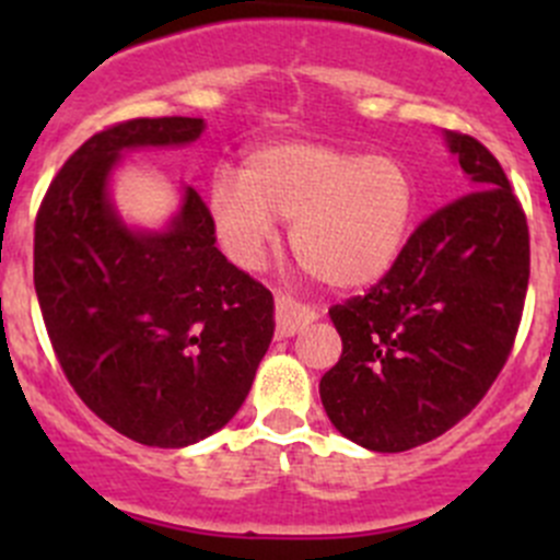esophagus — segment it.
Instances as JSON below:
<instances>
[{"mask_svg": "<svg viewBox=\"0 0 560 560\" xmlns=\"http://www.w3.org/2000/svg\"><path fill=\"white\" fill-rule=\"evenodd\" d=\"M314 322V312H308L301 303H292L290 298H276V336L290 338L301 332Z\"/></svg>", "mask_w": 560, "mask_h": 560, "instance_id": "1", "label": "esophagus"}]
</instances>
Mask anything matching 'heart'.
Here are the masks:
<instances>
[{
  "label": "heart",
  "mask_w": 560,
  "mask_h": 560,
  "mask_svg": "<svg viewBox=\"0 0 560 560\" xmlns=\"http://www.w3.org/2000/svg\"><path fill=\"white\" fill-rule=\"evenodd\" d=\"M208 213L224 252L257 265L273 217L290 219L298 262L330 290L376 284L404 252L415 180L389 154H363L325 140H270L246 151L241 175L219 171Z\"/></svg>",
  "instance_id": "heart-1"
}]
</instances>
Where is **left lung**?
<instances>
[{"label":"left lung","instance_id":"left-lung-1","mask_svg":"<svg viewBox=\"0 0 560 560\" xmlns=\"http://www.w3.org/2000/svg\"><path fill=\"white\" fill-rule=\"evenodd\" d=\"M463 197L406 241L365 295L330 308L343 352L319 395L338 433L374 453L433 442L504 369L528 290V224L504 167L471 135H444Z\"/></svg>","mask_w":560,"mask_h":560}]
</instances>
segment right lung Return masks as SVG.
<instances>
[{"label": "right lung", "mask_w": 560, "mask_h": 560, "mask_svg": "<svg viewBox=\"0 0 560 560\" xmlns=\"http://www.w3.org/2000/svg\"><path fill=\"white\" fill-rule=\"evenodd\" d=\"M202 118H132L92 135L50 180L35 222V290L83 404L145 447L228 425L273 338V295L217 246L191 186L167 230L121 222L107 195L121 151L186 145Z\"/></svg>", "instance_id": "1"}]
</instances>
